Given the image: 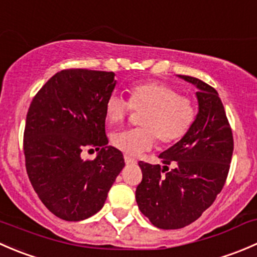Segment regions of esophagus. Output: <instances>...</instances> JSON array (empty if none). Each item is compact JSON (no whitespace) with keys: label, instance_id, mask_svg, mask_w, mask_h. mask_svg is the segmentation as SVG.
Masks as SVG:
<instances>
[{"label":"esophagus","instance_id":"esophagus-1","mask_svg":"<svg viewBox=\"0 0 257 257\" xmlns=\"http://www.w3.org/2000/svg\"><path fill=\"white\" fill-rule=\"evenodd\" d=\"M124 162H125V164H136L137 160L131 158L129 155H124Z\"/></svg>","mask_w":257,"mask_h":257}]
</instances>
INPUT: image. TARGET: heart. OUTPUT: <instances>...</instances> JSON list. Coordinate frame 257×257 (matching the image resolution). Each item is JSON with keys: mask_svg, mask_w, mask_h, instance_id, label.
<instances>
[{"mask_svg": "<svg viewBox=\"0 0 257 257\" xmlns=\"http://www.w3.org/2000/svg\"><path fill=\"white\" fill-rule=\"evenodd\" d=\"M129 102L112 93L104 105L105 118L110 124L126 119L132 109L144 110L141 128L115 132L112 144L126 155L136 157L149 150L155 138L162 144H170L183 138L196 118L193 100L179 94L177 88L157 80L137 83L129 88Z\"/></svg>", "mask_w": 257, "mask_h": 257, "instance_id": "b5f03b06", "label": "heart"}]
</instances>
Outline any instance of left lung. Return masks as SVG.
Wrapping results in <instances>:
<instances>
[{
    "instance_id": "obj_1",
    "label": "left lung",
    "mask_w": 257,
    "mask_h": 257,
    "mask_svg": "<svg viewBox=\"0 0 257 257\" xmlns=\"http://www.w3.org/2000/svg\"><path fill=\"white\" fill-rule=\"evenodd\" d=\"M178 77L198 89L195 121L178 143L159 155L164 167L139 162L143 180L136 191L142 214L164 230L191 224L214 203L234 150L231 128L216 90L194 77Z\"/></svg>"
}]
</instances>
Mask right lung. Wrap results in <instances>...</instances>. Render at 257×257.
Listing matches in <instances>:
<instances>
[{
    "instance_id": "obj_1",
    "label": "right lung",
    "mask_w": 257,
    "mask_h": 257,
    "mask_svg": "<svg viewBox=\"0 0 257 257\" xmlns=\"http://www.w3.org/2000/svg\"><path fill=\"white\" fill-rule=\"evenodd\" d=\"M114 76L64 69L48 79L28 109L23 136L28 178L46 208L66 221L97 214L125 165L105 136L104 105L116 84ZM88 146L100 150L94 161L80 157Z\"/></svg>"
}]
</instances>
